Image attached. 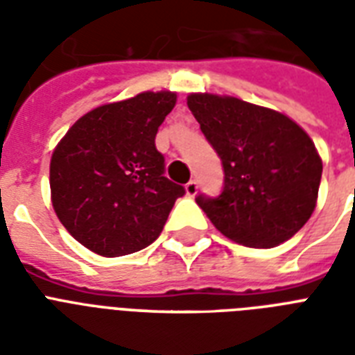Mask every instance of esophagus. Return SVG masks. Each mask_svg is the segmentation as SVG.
I'll list each match as a JSON object with an SVG mask.
<instances>
[{"label":"esophagus","mask_w":355,"mask_h":355,"mask_svg":"<svg viewBox=\"0 0 355 355\" xmlns=\"http://www.w3.org/2000/svg\"><path fill=\"white\" fill-rule=\"evenodd\" d=\"M197 189H199V184H197V180H189V182L186 184V193H188L189 197H193V195L197 193Z\"/></svg>","instance_id":"obj_1"}]
</instances>
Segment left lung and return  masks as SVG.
Here are the masks:
<instances>
[{
	"instance_id": "1",
	"label": "left lung",
	"mask_w": 355,
	"mask_h": 355,
	"mask_svg": "<svg viewBox=\"0 0 355 355\" xmlns=\"http://www.w3.org/2000/svg\"><path fill=\"white\" fill-rule=\"evenodd\" d=\"M188 107L221 158V193L197 205L236 243L270 248L308 223L319 193L322 162L297 123L236 97L191 94Z\"/></svg>"
}]
</instances>
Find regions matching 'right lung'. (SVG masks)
I'll return each instance as SVG.
<instances>
[{
	"label": "right lung",
	"mask_w": 355,
	"mask_h": 355,
	"mask_svg": "<svg viewBox=\"0 0 355 355\" xmlns=\"http://www.w3.org/2000/svg\"><path fill=\"white\" fill-rule=\"evenodd\" d=\"M177 96L144 92L92 110L53 150L49 184L55 214L71 236L107 258L149 247L160 236L180 184L164 175L155 138Z\"/></svg>",
	"instance_id": "obj_1"
}]
</instances>
